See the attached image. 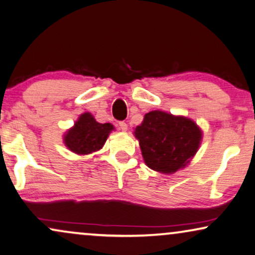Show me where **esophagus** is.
Returning a JSON list of instances; mask_svg holds the SVG:
<instances>
[{"label": "esophagus", "instance_id": "esophagus-1", "mask_svg": "<svg viewBox=\"0 0 255 255\" xmlns=\"http://www.w3.org/2000/svg\"><path fill=\"white\" fill-rule=\"evenodd\" d=\"M119 127H120V129L124 130V131H126V130L128 129V125L126 124V122H124V121L119 122Z\"/></svg>", "mask_w": 255, "mask_h": 255}]
</instances>
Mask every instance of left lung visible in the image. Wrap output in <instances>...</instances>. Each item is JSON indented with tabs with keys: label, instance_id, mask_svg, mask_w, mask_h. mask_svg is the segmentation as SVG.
Instances as JSON below:
<instances>
[{
	"label": "left lung",
	"instance_id": "obj_1",
	"mask_svg": "<svg viewBox=\"0 0 255 255\" xmlns=\"http://www.w3.org/2000/svg\"><path fill=\"white\" fill-rule=\"evenodd\" d=\"M145 164L162 174H174L196 155L202 141L201 128L182 115L151 111L134 130Z\"/></svg>",
	"mask_w": 255,
	"mask_h": 255
}]
</instances>
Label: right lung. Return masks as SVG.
Segmentation results:
<instances>
[{
    "mask_svg": "<svg viewBox=\"0 0 255 255\" xmlns=\"http://www.w3.org/2000/svg\"><path fill=\"white\" fill-rule=\"evenodd\" d=\"M114 129L111 124H99L91 113L81 114L72 128L64 135V143L78 155H88L104 147Z\"/></svg>",
    "mask_w": 255,
    "mask_h": 255,
    "instance_id": "right-lung-1",
    "label": "right lung"
}]
</instances>
